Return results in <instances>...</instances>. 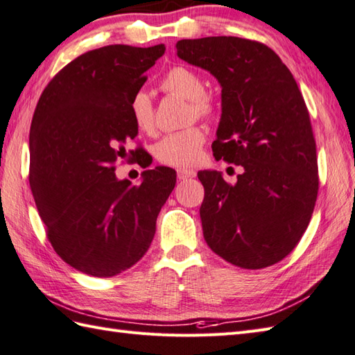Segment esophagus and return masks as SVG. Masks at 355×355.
Segmentation results:
<instances>
[{"instance_id": "1", "label": "esophagus", "mask_w": 355, "mask_h": 355, "mask_svg": "<svg viewBox=\"0 0 355 355\" xmlns=\"http://www.w3.org/2000/svg\"><path fill=\"white\" fill-rule=\"evenodd\" d=\"M177 177L180 180H187V178H192L195 177V172L191 169H184V168H180L177 169Z\"/></svg>"}]
</instances>
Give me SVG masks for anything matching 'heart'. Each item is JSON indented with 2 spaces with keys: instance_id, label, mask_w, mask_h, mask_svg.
Wrapping results in <instances>:
<instances>
[{
  "instance_id": "1",
  "label": "heart",
  "mask_w": 355,
  "mask_h": 355,
  "mask_svg": "<svg viewBox=\"0 0 355 355\" xmlns=\"http://www.w3.org/2000/svg\"><path fill=\"white\" fill-rule=\"evenodd\" d=\"M162 89L166 93L189 101V119L209 120L215 116L216 103L206 93L205 80L198 73L186 67H173L162 79ZM130 112L134 125L143 134L155 131L154 103L145 92H137L130 102ZM206 132L200 126L166 134L157 143L154 154L162 164L172 168H191L197 164L202 154Z\"/></svg>"
}]
</instances>
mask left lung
Wrapping results in <instances>:
<instances>
[{"mask_svg":"<svg viewBox=\"0 0 355 355\" xmlns=\"http://www.w3.org/2000/svg\"><path fill=\"white\" fill-rule=\"evenodd\" d=\"M183 61L223 87L212 150L243 168L230 184L200 171L207 245L233 266L259 270L288 256L310 224L319 169L310 114L291 71L266 44L236 36L177 42Z\"/></svg>","mask_w":355,"mask_h":355,"instance_id":"left-lung-1","label":"left lung"}]
</instances>
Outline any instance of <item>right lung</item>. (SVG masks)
<instances>
[{
  "mask_svg": "<svg viewBox=\"0 0 355 355\" xmlns=\"http://www.w3.org/2000/svg\"><path fill=\"white\" fill-rule=\"evenodd\" d=\"M164 44L107 45L67 64L37 101L30 126L28 182L55 252L96 277L116 276L143 258L177 172L157 166L143 182L117 180L116 162L149 168L143 148L126 153L139 130L130 102Z\"/></svg>",
  "mask_w": 355,
  "mask_h": 355,
  "instance_id": "right-lung-1",
  "label": "right lung"
}]
</instances>
